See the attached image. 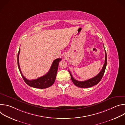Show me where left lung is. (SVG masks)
Listing matches in <instances>:
<instances>
[{
	"mask_svg": "<svg viewBox=\"0 0 125 125\" xmlns=\"http://www.w3.org/2000/svg\"><path fill=\"white\" fill-rule=\"evenodd\" d=\"M105 49V48H104ZM105 62L103 65V66L102 67V70H101L100 72L94 77L88 79L87 80L84 81H78L76 80H75L72 76V74L70 73V71H69L70 74L71 75V79L72 80L73 83H74L75 85L77 86L82 87V88H88L92 87L94 85H95L97 84L101 80V79L103 77V76L104 74L106 65H107V55L106 52L105 50Z\"/></svg>",
	"mask_w": 125,
	"mask_h": 125,
	"instance_id": "8db88e82",
	"label": "left lung"
}]
</instances>
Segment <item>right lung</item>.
<instances>
[{"mask_svg": "<svg viewBox=\"0 0 125 125\" xmlns=\"http://www.w3.org/2000/svg\"><path fill=\"white\" fill-rule=\"evenodd\" d=\"M20 52V48L19 49L18 53V66L19 70L21 75L24 79L25 83L30 86L38 88H46L48 87L51 86L53 83H54L57 74V70L58 68V65L59 62L61 60V58H57L53 61L51 66L48 72V73L45 75L40 77L37 79L32 80H29L27 79L23 75L21 72L19 62V53Z\"/></svg>", "mask_w": 125, "mask_h": 125, "instance_id": "right-lung-1", "label": "right lung"}]
</instances>
